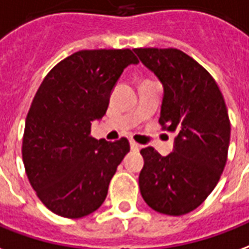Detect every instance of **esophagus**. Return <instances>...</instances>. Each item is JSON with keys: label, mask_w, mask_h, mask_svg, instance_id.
<instances>
[{"label": "esophagus", "mask_w": 249, "mask_h": 249, "mask_svg": "<svg viewBox=\"0 0 249 249\" xmlns=\"http://www.w3.org/2000/svg\"><path fill=\"white\" fill-rule=\"evenodd\" d=\"M130 147H131L132 151H139L142 146H141V144H138V143H135L134 141H131V142H130Z\"/></svg>", "instance_id": "esophagus-1"}]
</instances>
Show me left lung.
<instances>
[{"instance_id": "obj_1", "label": "left lung", "mask_w": 249, "mask_h": 249, "mask_svg": "<svg viewBox=\"0 0 249 249\" xmlns=\"http://www.w3.org/2000/svg\"><path fill=\"white\" fill-rule=\"evenodd\" d=\"M134 52L162 83L159 123L177 135L166 157L152 147L141 150V194L152 210L180 216L206 200L224 170L231 137L226 102L211 74L186 53Z\"/></svg>"}]
</instances>
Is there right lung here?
<instances>
[{"label": "right lung", "mask_w": 249, "mask_h": 249, "mask_svg": "<svg viewBox=\"0 0 249 249\" xmlns=\"http://www.w3.org/2000/svg\"><path fill=\"white\" fill-rule=\"evenodd\" d=\"M130 49L81 50L49 71L25 122L22 159L29 182L54 213L78 219L102 206L117 167L130 151L90 137L91 122L106 114L123 70L137 65Z\"/></svg>", "instance_id": "obj_1"}]
</instances>
